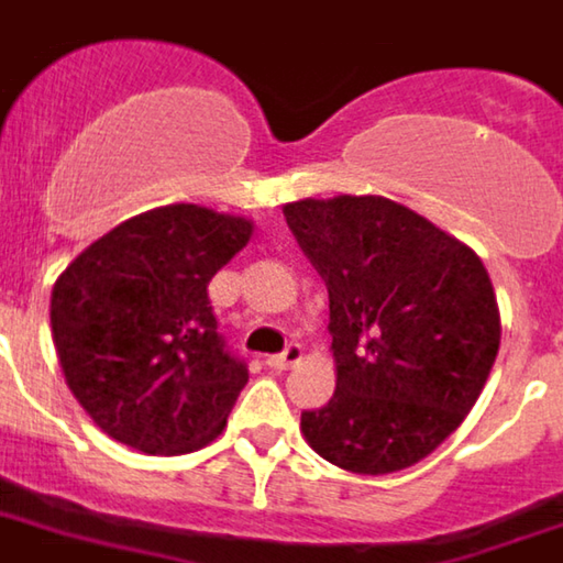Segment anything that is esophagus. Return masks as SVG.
Returning <instances> with one entry per match:
<instances>
[{
  "label": "esophagus",
  "mask_w": 563,
  "mask_h": 563,
  "mask_svg": "<svg viewBox=\"0 0 563 563\" xmlns=\"http://www.w3.org/2000/svg\"><path fill=\"white\" fill-rule=\"evenodd\" d=\"M301 355H305L301 343H287L285 352H278V355L267 357V366L276 372H285V369H290V366H296V363L301 361Z\"/></svg>",
  "instance_id": "34e87169"
}]
</instances>
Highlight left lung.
Segmentation results:
<instances>
[{"mask_svg": "<svg viewBox=\"0 0 563 563\" xmlns=\"http://www.w3.org/2000/svg\"><path fill=\"white\" fill-rule=\"evenodd\" d=\"M330 292L335 395L301 411L316 454L352 474L415 465L460 429L499 352L482 258L386 197L285 206Z\"/></svg>", "mask_w": 563, "mask_h": 563, "instance_id": "obj_1", "label": "left lung"}]
</instances>
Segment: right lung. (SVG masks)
Segmentation results:
<instances>
[{"label":"right lung","instance_id":"obj_1","mask_svg":"<svg viewBox=\"0 0 563 563\" xmlns=\"http://www.w3.org/2000/svg\"><path fill=\"white\" fill-rule=\"evenodd\" d=\"M242 217L166 206L132 217L58 276L49 327L87 415L143 454H188L225 429L247 363L228 346L208 282L251 239Z\"/></svg>","mask_w":563,"mask_h":563}]
</instances>
